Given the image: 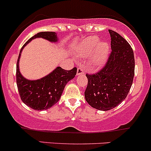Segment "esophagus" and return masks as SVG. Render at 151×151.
Masks as SVG:
<instances>
[{
	"label": "esophagus",
	"mask_w": 151,
	"mask_h": 151,
	"mask_svg": "<svg viewBox=\"0 0 151 151\" xmlns=\"http://www.w3.org/2000/svg\"><path fill=\"white\" fill-rule=\"evenodd\" d=\"M85 72V69L83 68V67H79L77 68V75H80V74H84Z\"/></svg>",
	"instance_id": "esophagus-1"
}]
</instances>
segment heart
Listing matches in <instances>:
<instances>
[{
    "mask_svg": "<svg viewBox=\"0 0 151 151\" xmlns=\"http://www.w3.org/2000/svg\"><path fill=\"white\" fill-rule=\"evenodd\" d=\"M109 45L105 42H100L96 36H88L82 41L78 47V54L87 57L93 52L91 63L95 68H100L104 64L109 55Z\"/></svg>",
    "mask_w": 151,
    "mask_h": 151,
    "instance_id": "b5f03b06",
    "label": "heart"
}]
</instances>
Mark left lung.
I'll use <instances>...</instances> for the list:
<instances>
[{"mask_svg": "<svg viewBox=\"0 0 151 151\" xmlns=\"http://www.w3.org/2000/svg\"><path fill=\"white\" fill-rule=\"evenodd\" d=\"M111 49L106 63L101 71L86 74L88 85L85 98L99 110L112 109L126 99L134 76V56L130 45L116 32L109 30Z\"/></svg>", "mask_w": 151, "mask_h": 151, "instance_id": "obj_1", "label": "left lung"}]
</instances>
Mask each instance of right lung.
Returning a JSON list of instances; mask_svg holds the SVG:
<instances>
[{"label":"right lung","instance_id":"1","mask_svg":"<svg viewBox=\"0 0 151 151\" xmlns=\"http://www.w3.org/2000/svg\"><path fill=\"white\" fill-rule=\"evenodd\" d=\"M36 38H43L51 42H57L58 36L55 32H40L30 38L19 52L17 62V85L21 100L27 106L36 110H46L55 104L60 99L66 83L75 77L77 68L67 71L58 66L50 74L39 80H29L21 74L19 61L23 48Z\"/></svg>","mask_w":151,"mask_h":151}]
</instances>
